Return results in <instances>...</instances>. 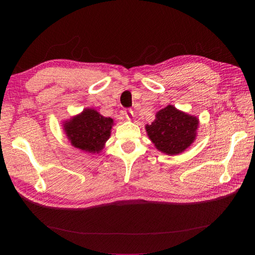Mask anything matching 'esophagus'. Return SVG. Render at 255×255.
I'll list each match as a JSON object with an SVG mask.
<instances>
[{"label":"esophagus","instance_id":"obj_1","mask_svg":"<svg viewBox=\"0 0 255 255\" xmlns=\"http://www.w3.org/2000/svg\"><path fill=\"white\" fill-rule=\"evenodd\" d=\"M134 117V112L132 110H128V111H126V118L128 120H132Z\"/></svg>","mask_w":255,"mask_h":255}]
</instances>
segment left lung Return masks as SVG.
Wrapping results in <instances>:
<instances>
[{"label": "left lung", "mask_w": 255, "mask_h": 255, "mask_svg": "<svg viewBox=\"0 0 255 255\" xmlns=\"http://www.w3.org/2000/svg\"><path fill=\"white\" fill-rule=\"evenodd\" d=\"M151 125L145 126L146 134L156 149L168 155H176L195 141L199 119L168 105L156 113Z\"/></svg>", "instance_id": "left-lung-1"}]
</instances>
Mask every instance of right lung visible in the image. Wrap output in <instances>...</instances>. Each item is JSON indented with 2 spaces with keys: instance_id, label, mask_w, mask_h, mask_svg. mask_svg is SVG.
I'll list each match as a JSON object with an SVG mask.
<instances>
[{
  "instance_id": "1",
  "label": "right lung",
  "mask_w": 255,
  "mask_h": 255,
  "mask_svg": "<svg viewBox=\"0 0 255 255\" xmlns=\"http://www.w3.org/2000/svg\"><path fill=\"white\" fill-rule=\"evenodd\" d=\"M114 126L112 118L104 117L91 109L64 122L65 133L74 148L88 153H100L111 136Z\"/></svg>"
}]
</instances>
